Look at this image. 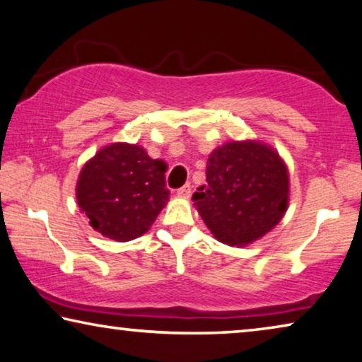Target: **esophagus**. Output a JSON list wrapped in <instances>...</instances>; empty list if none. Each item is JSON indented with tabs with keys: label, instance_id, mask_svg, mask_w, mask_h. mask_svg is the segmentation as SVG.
Masks as SVG:
<instances>
[{
	"label": "esophagus",
	"instance_id": "obj_1",
	"mask_svg": "<svg viewBox=\"0 0 362 362\" xmlns=\"http://www.w3.org/2000/svg\"><path fill=\"white\" fill-rule=\"evenodd\" d=\"M190 194H192L190 183H185V185L177 190V197H180V198H190Z\"/></svg>",
	"mask_w": 362,
	"mask_h": 362
}]
</instances>
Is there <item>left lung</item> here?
Instances as JSON below:
<instances>
[{
  "mask_svg": "<svg viewBox=\"0 0 362 362\" xmlns=\"http://www.w3.org/2000/svg\"><path fill=\"white\" fill-rule=\"evenodd\" d=\"M288 194V169L280 154L262 141L243 140L209 154L206 185L192 199L221 243L246 246L282 221Z\"/></svg>",
  "mask_w": 362,
  "mask_h": 362,
  "instance_id": "left-lung-1",
  "label": "left lung"
}]
</instances>
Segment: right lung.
Returning <instances> with one entry per match:
<instances>
[{
	"label": "right lung",
	"instance_id": "obj_1",
	"mask_svg": "<svg viewBox=\"0 0 362 362\" xmlns=\"http://www.w3.org/2000/svg\"><path fill=\"white\" fill-rule=\"evenodd\" d=\"M165 163L132 143H111L83 164L76 198L90 226L116 242L150 230L169 202Z\"/></svg>",
	"mask_w": 362,
	"mask_h": 362
}]
</instances>
